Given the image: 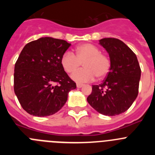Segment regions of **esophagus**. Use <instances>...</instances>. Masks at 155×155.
<instances>
[{
  "instance_id": "1",
  "label": "esophagus",
  "mask_w": 155,
  "mask_h": 155,
  "mask_svg": "<svg viewBox=\"0 0 155 155\" xmlns=\"http://www.w3.org/2000/svg\"><path fill=\"white\" fill-rule=\"evenodd\" d=\"M84 86V84H80V83H77V87H78V88H80V87H82Z\"/></svg>"
}]
</instances>
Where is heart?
I'll return each mask as SVG.
<instances>
[{"mask_svg":"<svg viewBox=\"0 0 155 155\" xmlns=\"http://www.w3.org/2000/svg\"><path fill=\"white\" fill-rule=\"evenodd\" d=\"M83 63L85 69L74 74L71 78L77 82H88L95 77L102 79L110 71L111 62L108 57L101 53L98 47L84 43L77 47V57L71 52H66L61 58V65L68 74L74 73Z\"/></svg>","mask_w":155,"mask_h":155,"instance_id":"b5f03b06","label":"heart"}]
</instances>
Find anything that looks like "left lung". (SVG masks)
Wrapping results in <instances>:
<instances>
[{"instance_id":"obj_1","label":"left lung","mask_w":155,"mask_h":155,"mask_svg":"<svg viewBox=\"0 0 155 155\" xmlns=\"http://www.w3.org/2000/svg\"><path fill=\"white\" fill-rule=\"evenodd\" d=\"M99 44L109 53L110 71L102 84L92 85L87 101L98 113L116 116L126 112L137 97L141 71L136 54L123 41L104 38Z\"/></svg>"}]
</instances>
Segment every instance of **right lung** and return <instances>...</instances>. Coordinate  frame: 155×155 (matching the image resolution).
I'll list each match as a JSON object with an SVG mask.
<instances>
[{"label":"right lung","instance_id":"obj_1","mask_svg":"<svg viewBox=\"0 0 155 155\" xmlns=\"http://www.w3.org/2000/svg\"><path fill=\"white\" fill-rule=\"evenodd\" d=\"M71 43L42 37L27 43L15 65L14 90L21 107L30 115L48 116L66 103L68 93L76 88L61 65Z\"/></svg>","mask_w":155,"mask_h":155}]
</instances>
